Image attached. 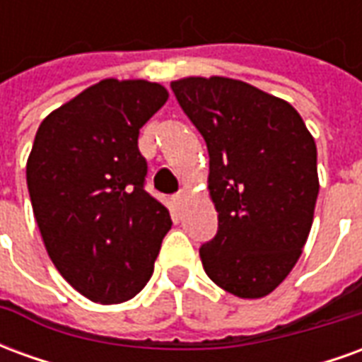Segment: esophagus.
Returning a JSON list of instances; mask_svg holds the SVG:
<instances>
[{
    "label": "esophagus",
    "mask_w": 362,
    "mask_h": 362,
    "mask_svg": "<svg viewBox=\"0 0 362 362\" xmlns=\"http://www.w3.org/2000/svg\"><path fill=\"white\" fill-rule=\"evenodd\" d=\"M184 199H186V192H178V194L174 196V202H176V205H178V207H182Z\"/></svg>",
    "instance_id": "obj_1"
}]
</instances>
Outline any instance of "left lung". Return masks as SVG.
Instances as JSON below:
<instances>
[{"label":"left lung","instance_id":"1","mask_svg":"<svg viewBox=\"0 0 362 362\" xmlns=\"http://www.w3.org/2000/svg\"><path fill=\"white\" fill-rule=\"evenodd\" d=\"M209 153L219 228L199 248L209 279L240 298L272 293L295 267L318 197L316 143L285 100L228 77L170 83Z\"/></svg>","mask_w":362,"mask_h":362}]
</instances>
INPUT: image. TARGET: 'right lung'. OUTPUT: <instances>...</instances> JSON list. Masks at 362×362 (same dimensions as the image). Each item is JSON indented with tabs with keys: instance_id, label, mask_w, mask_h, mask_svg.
I'll list each match as a JSON object with an SVG mask.
<instances>
[{
	"instance_id": "right-lung-1",
	"label": "right lung",
	"mask_w": 362,
	"mask_h": 362,
	"mask_svg": "<svg viewBox=\"0 0 362 362\" xmlns=\"http://www.w3.org/2000/svg\"><path fill=\"white\" fill-rule=\"evenodd\" d=\"M158 83L104 79L42 119L27 186L44 246L93 303L134 298L153 275L170 213L145 192L139 129L166 103Z\"/></svg>"
}]
</instances>
